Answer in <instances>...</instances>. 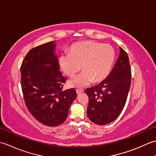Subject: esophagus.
Instances as JSON below:
<instances>
[{
  "instance_id": "obj_1",
  "label": "esophagus",
  "mask_w": 156,
  "mask_h": 156,
  "mask_svg": "<svg viewBox=\"0 0 156 156\" xmlns=\"http://www.w3.org/2000/svg\"><path fill=\"white\" fill-rule=\"evenodd\" d=\"M84 91L83 90H76V92H77V94H81Z\"/></svg>"
}]
</instances>
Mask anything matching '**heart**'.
I'll return each instance as SVG.
<instances>
[{
	"label": "heart",
	"mask_w": 156,
	"mask_h": 156,
	"mask_svg": "<svg viewBox=\"0 0 156 156\" xmlns=\"http://www.w3.org/2000/svg\"><path fill=\"white\" fill-rule=\"evenodd\" d=\"M115 58V52L108 44L94 41L77 42L70 47L69 54L62 53L58 65L62 72L72 76L81 69V73L72 77L69 85L73 87H84L91 83L103 81L109 75Z\"/></svg>",
	"instance_id": "heart-1"
}]
</instances>
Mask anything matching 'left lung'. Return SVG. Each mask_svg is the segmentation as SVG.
<instances>
[{
	"instance_id": "1",
	"label": "left lung",
	"mask_w": 156,
	"mask_h": 156,
	"mask_svg": "<svg viewBox=\"0 0 156 156\" xmlns=\"http://www.w3.org/2000/svg\"><path fill=\"white\" fill-rule=\"evenodd\" d=\"M131 82L129 56L120 47L119 58L108 77L85 90L89 97V119L96 125H105L118 118L126 104Z\"/></svg>"
}]
</instances>
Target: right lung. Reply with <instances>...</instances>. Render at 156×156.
<instances>
[{
  "mask_svg": "<svg viewBox=\"0 0 156 156\" xmlns=\"http://www.w3.org/2000/svg\"><path fill=\"white\" fill-rule=\"evenodd\" d=\"M54 41L27 52L21 66V85L25 105L43 125L56 126L65 121L77 96L74 88L62 90L66 78L59 71Z\"/></svg>",
  "mask_w": 156,
  "mask_h": 156,
  "instance_id": "1",
  "label": "right lung"
}]
</instances>
